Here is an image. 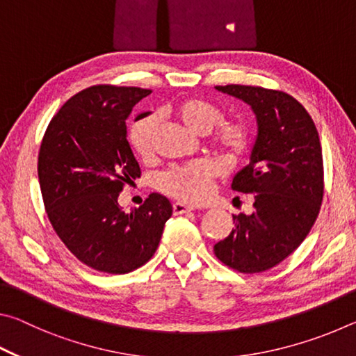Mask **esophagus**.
Returning <instances> with one entry per match:
<instances>
[{
    "instance_id": "esophagus-1",
    "label": "esophagus",
    "mask_w": 356,
    "mask_h": 356,
    "mask_svg": "<svg viewBox=\"0 0 356 356\" xmlns=\"http://www.w3.org/2000/svg\"><path fill=\"white\" fill-rule=\"evenodd\" d=\"M191 210H193V207L186 206V204H184V202H174L172 204L174 215H182V213H186V212H191Z\"/></svg>"
}]
</instances>
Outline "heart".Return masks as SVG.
<instances>
[{"label":"heart","mask_w":356,"mask_h":356,"mask_svg":"<svg viewBox=\"0 0 356 356\" xmlns=\"http://www.w3.org/2000/svg\"><path fill=\"white\" fill-rule=\"evenodd\" d=\"M174 114L186 129L196 135H207L212 149L227 163L237 161L250 149V131L243 124L220 122L221 111L210 102L186 99L174 106ZM156 119L154 116L135 120L129 129V143L143 160L154 155ZM215 168L207 161H193L172 168L159 177V188L166 195L191 204L207 200L212 190Z\"/></svg>","instance_id":"obj_1"}]
</instances>
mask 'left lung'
<instances>
[{
    "label": "left lung",
    "instance_id": "left-lung-1",
    "mask_svg": "<svg viewBox=\"0 0 356 356\" xmlns=\"http://www.w3.org/2000/svg\"><path fill=\"white\" fill-rule=\"evenodd\" d=\"M215 89L251 106L257 136L250 163L231 185L254 196V212L232 215L236 227L213 251L240 273H261L292 254L314 225L323 197L321 140L309 113L292 95L243 84Z\"/></svg>",
    "mask_w": 356,
    "mask_h": 356
}]
</instances>
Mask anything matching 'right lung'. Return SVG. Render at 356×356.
I'll return each mask as SVG.
<instances>
[{
	"label": "right lung",
	"mask_w": 356,
	"mask_h": 356,
	"mask_svg": "<svg viewBox=\"0 0 356 356\" xmlns=\"http://www.w3.org/2000/svg\"><path fill=\"white\" fill-rule=\"evenodd\" d=\"M150 92L111 84L83 89L53 116L40 144L38 172L48 220L72 254L97 272L124 275L146 264L172 215L159 193L129 213L118 202L124 185L141 176L125 120Z\"/></svg>",
	"instance_id": "1"
}]
</instances>
